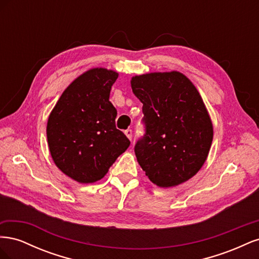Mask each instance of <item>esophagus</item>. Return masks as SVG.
I'll list each match as a JSON object with an SVG mask.
<instances>
[{
    "instance_id": "esophagus-1",
    "label": "esophagus",
    "mask_w": 259,
    "mask_h": 259,
    "mask_svg": "<svg viewBox=\"0 0 259 259\" xmlns=\"http://www.w3.org/2000/svg\"><path fill=\"white\" fill-rule=\"evenodd\" d=\"M124 134L126 135V137L131 140L132 139V135H133V132H132V130H126L124 132Z\"/></svg>"
}]
</instances>
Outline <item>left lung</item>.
<instances>
[{
  "label": "left lung",
  "mask_w": 259,
  "mask_h": 259,
  "mask_svg": "<svg viewBox=\"0 0 259 259\" xmlns=\"http://www.w3.org/2000/svg\"><path fill=\"white\" fill-rule=\"evenodd\" d=\"M131 85L144 105L146 134L135 146L139 165L161 188L187 182L206 161L214 135L200 93L178 71L135 75Z\"/></svg>",
  "instance_id": "obj_1"
}]
</instances>
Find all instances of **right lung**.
<instances>
[{
  "instance_id": "add662e5",
  "label": "right lung",
  "mask_w": 259,
  "mask_h": 259,
  "mask_svg": "<svg viewBox=\"0 0 259 259\" xmlns=\"http://www.w3.org/2000/svg\"><path fill=\"white\" fill-rule=\"evenodd\" d=\"M119 73L93 68L61 94L52 110L46 136L52 159L80 184L104 178L131 142L115 127L116 109L109 101Z\"/></svg>"
}]
</instances>
